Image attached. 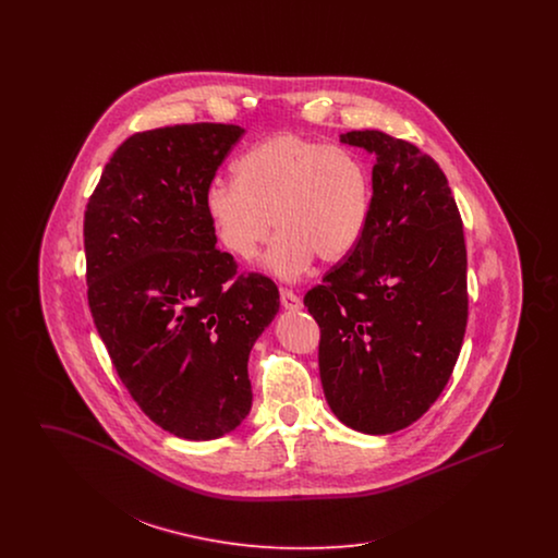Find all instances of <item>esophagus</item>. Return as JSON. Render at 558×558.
Instances as JSON below:
<instances>
[{
  "mask_svg": "<svg viewBox=\"0 0 558 558\" xmlns=\"http://www.w3.org/2000/svg\"><path fill=\"white\" fill-rule=\"evenodd\" d=\"M280 301H282V307H284V310H289V312H296V310H301V307H303L301 296L289 291V289H282V291H280Z\"/></svg>",
  "mask_w": 558,
  "mask_h": 558,
  "instance_id": "esophagus-1",
  "label": "esophagus"
}]
</instances>
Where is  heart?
Segmentation results:
<instances>
[{"label": "heart", "instance_id": "obj_1", "mask_svg": "<svg viewBox=\"0 0 558 558\" xmlns=\"http://www.w3.org/2000/svg\"><path fill=\"white\" fill-rule=\"evenodd\" d=\"M236 180L205 190V211L221 244L253 259L274 228L280 234L264 266L282 280L301 278L319 257L343 262L364 236L372 182L360 155L299 133H280L236 160Z\"/></svg>", "mask_w": 558, "mask_h": 558}]
</instances>
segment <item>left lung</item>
I'll return each instance as SVG.
<instances>
[{
  "mask_svg": "<svg viewBox=\"0 0 558 558\" xmlns=\"http://www.w3.org/2000/svg\"><path fill=\"white\" fill-rule=\"evenodd\" d=\"M376 157L368 226L303 303L319 378L343 425L389 435L418 421L456 366L466 318L462 219L439 165L387 133H341Z\"/></svg>",
  "mask_w": 558,
  "mask_h": 558,
  "instance_id": "left-lung-1",
  "label": "left lung"
}]
</instances>
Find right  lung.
Masks as SVG:
<instances>
[{
  "mask_svg": "<svg viewBox=\"0 0 558 558\" xmlns=\"http://www.w3.org/2000/svg\"><path fill=\"white\" fill-rule=\"evenodd\" d=\"M242 135L223 123L133 133L83 223L89 310L117 374L153 423L190 441L246 418L248 355L280 310L269 278L236 276L205 211V190Z\"/></svg>",
  "mask_w": 558,
  "mask_h": 558,
  "instance_id": "add662e5",
  "label": "right lung"
}]
</instances>
